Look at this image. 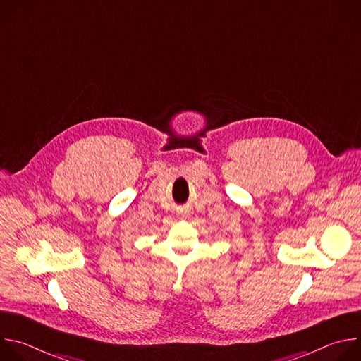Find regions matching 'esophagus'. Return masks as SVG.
<instances>
[{
    "label": "esophagus",
    "mask_w": 361,
    "mask_h": 361,
    "mask_svg": "<svg viewBox=\"0 0 361 361\" xmlns=\"http://www.w3.org/2000/svg\"><path fill=\"white\" fill-rule=\"evenodd\" d=\"M188 217H190V214H188L187 212H184V210H181V212L178 213V219H180V220H188Z\"/></svg>",
    "instance_id": "esophagus-1"
}]
</instances>
